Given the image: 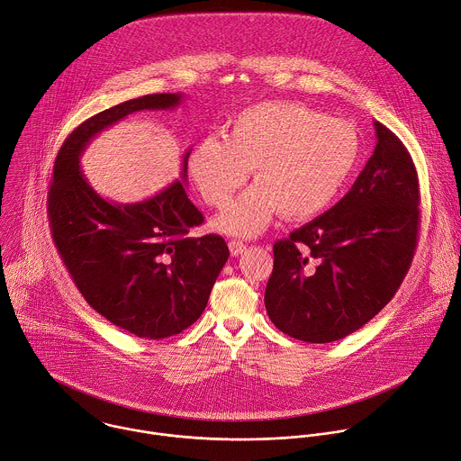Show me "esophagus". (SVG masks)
<instances>
[{"mask_svg": "<svg viewBox=\"0 0 461 461\" xmlns=\"http://www.w3.org/2000/svg\"><path fill=\"white\" fill-rule=\"evenodd\" d=\"M230 251H231V255L233 257H239V255H242V251L246 249V244L242 242V240H230Z\"/></svg>", "mask_w": 461, "mask_h": 461, "instance_id": "obj_1", "label": "esophagus"}]
</instances>
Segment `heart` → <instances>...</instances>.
Listing matches in <instances>:
<instances>
[{"label": "heart", "mask_w": 461, "mask_h": 461, "mask_svg": "<svg viewBox=\"0 0 461 461\" xmlns=\"http://www.w3.org/2000/svg\"><path fill=\"white\" fill-rule=\"evenodd\" d=\"M360 149L349 122L300 103L266 101L239 112L228 139L197 140L188 174L210 206L224 208L253 168L257 183L215 221L224 233L253 237L278 212L287 221H305L328 210L355 172Z\"/></svg>", "instance_id": "1"}]
</instances>
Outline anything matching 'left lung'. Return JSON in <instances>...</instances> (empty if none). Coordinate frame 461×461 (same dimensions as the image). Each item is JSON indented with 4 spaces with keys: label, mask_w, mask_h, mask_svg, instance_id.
Returning <instances> with one entry per match:
<instances>
[{
    "label": "left lung",
    "mask_w": 461,
    "mask_h": 461,
    "mask_svg": "<svg viewBox=\"0 0 461 461\" xmlns=\"http://www.w3.org/2000/svg\"><path fill=\"white\" fill-rule=\"evenodd\" d=\"M376 146L351 190L273 246L264 303L285 335L328 344L378 315L405 278L420 226L414 163L375 121Z\"/></svg>",
    "instance_id": "8db88e82"
}]
</instances>
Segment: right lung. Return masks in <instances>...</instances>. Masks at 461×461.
<instances>
[{
  "instance_id": "add662e5",
  "label": "right lung",
  "mask_w": 461,
  "mask_h": 461,
  "mask_svg": "<svg viewBox=\"0 0 461 461\" xmlns=\"http://www.w3.org/2000/svg\"><path fill=\"white\" fill-rule=\"evenodd\" d=\"M183 94L124 101L81 122L63 142L49 190L56 248L77 289L113 326L149 340L179 335L204 312L230 249L222 237H192L204 217L181 179L149 199L119 204L101 197L81 172V153L103 130L140 110H172Z\"/></svg>"
}]
</instances>
